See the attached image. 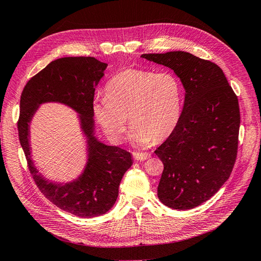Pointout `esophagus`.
I'll list each match as a JSON object with an SVG mask.
<instances>
[{
	"label": "esophagus",
	"instance_id": "obj_1",
	"mask_svg": "<svg viewBox=\"0 0 261 261\" xmlns=\"http://www.w3.org/2000/svg\"><path fill=\"white\" fill-rule=\"evenodd\" d=\"M134 158H135V160H138V161H145L147 159H149L150 158V153L148 152H134L133 153Z\"/></svg>",
	"mask_w": 261,
	"mask_h": 261
}]
</instances>
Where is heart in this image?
Here are the masks:
<instances>
[{
  "mask_svg": "<svg viewBox=\"0 0 261 261\" xmlns=\"http://www.w3.org/2000/svg\"><path fill=\"white\" fill-rule=\"evenodd\" d=\"M183 108V89L169 72L128 68L106 86V96L93 101V114L109 139L124 140L127 117L133 126L130 139L137 146L159 141L175 129Z\"/></svg>",
  "mask_w": 261,
  "mask_h": 261,
  "instance_id": "1",
  "label": "heart"
}]
</instances>
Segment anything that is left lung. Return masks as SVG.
Listing matches in <instances>:
<instances>
[{"label": "left lung", "instance_id": "8db88e82", "mask_svg": "<svg viewBox=\"0 0 261 261\" xmlns=\"http://www.w3.org/2000/svg\"><path fill=\"white\" fill-rule=\"evenodd\" d=\"M174 70L185 89L179 122L154 153L164 169L158 197L172 209L199 206L230 177L238 155L239 99L217 64L184 51L143 54Z\"/></svg>", "mask_w": 261, "mask_h": 261}]
</instances>
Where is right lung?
I'll return each mask as SVG.
<instances>
[{
    "label": "right lung",
    "instance_id": "1",
    "mask_svg": "<svg viewBox=\"0 0 261 261\" xmlns=\"http://www.w3.org/2000/svg\"><path fill=\"white\" fill-rule=\"evenodd\" d=\"M107 66L91 57L58 59L31 77L20 96L18 136L30 174L52 203L81 218L102 216L113 207L122 177L133 164L128 151L100 143L93 134L94 90ZM45 101H60L80 114L89 161L82 175L70 184L57 185L45 180L31 160L29 123L37 107Z\"/></svg>",
    "mask_w": 261,
    "mask_h": 261
}]
</instances>
